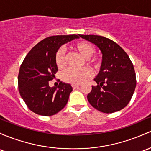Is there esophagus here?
<instances>
[{
    "label": "esophagus",
    "mask_w": 151,
    "mask_h": 151,
    "mask_svg": "<svg viewBox=\"0 0 151 151\" xmlns=\"http://www.w3.org/2000/svg\"><path fill=\"white\" fill-rule=\"evenodd\" d=\"M79 86H80L79 84H72V87L73 89H76V88H78Z\"/></svg>",
    "instance_id": "esophagus-1"
}]
</instances>
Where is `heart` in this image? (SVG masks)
Listing matches in <instances>:
<instances>
[{"label": "heart", "instance_id": "obj_1", "mask_svg": "<svg viewBox=\"0 0 151 151\" xmlns=\"http://www.w3.org/2000/svg\"><path fill=\"white\" fill-rule=\"evenodd\" d=\"M74 49L84 59H87V64L91 67L98 69L100 67L101 59L97 56H92L95 51V48L90 43L87 41H79L74 46ZM55 62L59 69L66 67L65 51L64 48L60 47L55 55ZM92 72L88 68L82 69H74L69 68L63 73L62 79L67 83L79 84L86 82L92 77Z\"/></svg>", "mask_w": 151, "mask_h": 151}]
</instances>
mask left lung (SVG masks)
<instances>
[{
	"label": "left lung",
	"instance_id": "1",
	"mask_svg": "<svg viewBox=\"0 0 151 151\" xmlns=\"http://www.w3.org/2000/svg\"><path fill=\"white\" fill-rule=\"evenodd\" d=\"M98 46L102 54L100 71L94 79L87 100L96 110L112 113L126 107L136 87V77L127 53L115 41L104 36L79 34Z\"/></svg>",
	"mask_w": 151,
	"mask_h": 151
}]
</instances>
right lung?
Masks as SVG:
<instances>
[{"label": "right lung", "instance_id": "1", "mask_svg": "<svg viewBox=\"0 0 151 151\" xmlns=\"http://www.w3.org/2000/svg\"><path fill=\"white\" fill-rule=\"evenodd\" d=\"M78 38L76 34L49 36L34 46L23 61L18 77L19 93L34 113L54 115L67 105L72 86L60 82L58 87H50L49 82L58 71L55 62L58 49L62 44Z\"/></svg>", "mask_w": 151, "mask_h": 151}]
</instances>
